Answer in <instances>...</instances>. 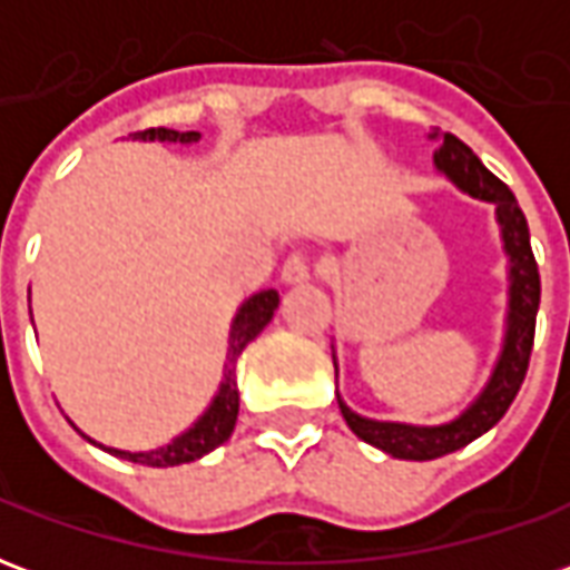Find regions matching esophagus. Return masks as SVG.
Returning a JSON list of instances; mask_svg holds the SVG:
<instances>
[{
	"label": "esophagus",
	"mask_w": 570,
	"mask_h": 570,
	"mask_svg": "<svg viewBox=\"0 0 570 570\" xmlns=\"http://www.w3.org/2000/svg\"><path fill=\"white\" fill-rule=\"evenodd\" d=\"M281 281L286 286H298V284H308L311 281V259L305 253H293V256H286L284 268H281Z\"/></svg>",
	"instance_id": "34e87169"
}]
</instances>
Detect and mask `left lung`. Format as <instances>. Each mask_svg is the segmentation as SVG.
<instances>
[{"instance_id":"1","label":"left lung","mask_w":570,"mask_h":570,"mask_svg":"<svg viewBox=\"0 0 570 570\" xmlns=\"http://www.w3.org/2000/svg\"><path fill=\"white\" fill-rule=\"evenodd\" d=\"M430 140H436L433 164L440 174L449 176L454 186L466 195L494 204L498 225H501L503 253L510 256V308H507V333H503L501 354H498V363L491 370V379L479 391L476 400L449 424L415 428V424H400V421L363 419L354 409H347L338 396V409L345 415L347 428L354 430L363 442L382 449L391 458H403V461H433L442 454L458 452L507 415V409L525 382L531 345H534V321H538L540 308L538 262L531 253L525 213L515 204V195L454 134L433 130Z\"/></svg>"}]
</instances>
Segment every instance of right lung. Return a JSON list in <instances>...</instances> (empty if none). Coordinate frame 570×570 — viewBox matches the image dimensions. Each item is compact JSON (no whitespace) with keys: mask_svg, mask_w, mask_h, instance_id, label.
<instances>
[{"mask_svg":"<svg viewBox=\"0 0 570 570\" xmlns=\"http://www.w3.org/2000/svg\"><path fill=\"white\" fill-rule=\"evenodd\" d=\"M134 140H161V142H179V146H191V142L200 140L198 130H170V128H149L134 134ZM281 305V296L277 289H262L256 296H249L240 311L235 314L232 321V333H228V351H225V372H223V384L219 391L213 396V403L207 406V412L200 415L186 433H179L174 442H167L161 449H151V452H121V449H106L109 454H118V458H128L134 464H146V466H179V464H191L198 461L204 454H210L213 449H219L232 430H235L237 421V409H240V396H237V357L244 354V347L256 338V335L272 323L274 311ZM85 436V433H81ZM88 442H94L91 436H85ZM97 445V442H94Z\"/></svg>","mask_w":570,"mask_h":570,"instance_id":"1","label":"right lung"}]
</instances>
